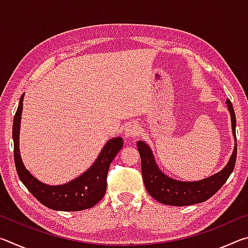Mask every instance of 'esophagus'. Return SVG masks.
<instances>
[{"label": "esophagus", "mask_w": 248, "mask_h": 248, "mask_svg": "<svg viewBox=\"0 0 248 248\" xmlns=\"http://www.w3.org/2000/svg\"><path fill=\"white\" fill-rule=\"evenodd\" d=\"M141 134V128L138 123H130L127 124L124 127V137L128 139H137Z\"/></svg>", "instance_id": "esophagus-1"}]
</instances>
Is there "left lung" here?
I'll return each mask as SVG.
<instances>
[{
    "label": "left lung",
    "instance_id": "1",
    "mask_svg": "<svg viewBox=\"0 0 248 248\" xmlns=\"http://www.w3.org/2000/svg\"><path fill=\"white\" fill-rule=\"evenodd\" d=\"M228 109L231 114L232 121V132L235 142H236V118L231 100H226ZM138 151L141 157V170L143 177L144 186L150 196L157 200L158 202L183 207L190 205L208 200L223 186L232 173L236 162L237 145L235 143L233 153L225 167L219 173L210 176L208 178L198 180V182H180V180L171 179L165 175L157 167L150 146L143 141L137 142Z\"/></svg>",
    "mask_w": 248,
    "mask_h": 248
}]
</instances>
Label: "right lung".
<instances>
[{"label":"right lung","instance_id":"add662e5","mask_svg":"<svg viewBox=\"0 0 248 248\" xmlns=\"http://www.w3.org/2000/svg\"><path fill=\"white\" fill-rule=\"evenodd\" d=\"M24 94L19 99L13 121L14 162L17 175L29 192L46 207L58 211H81L98 203L105 196L107 188L109 166L117 153L124 146L123 138L109 140L98 157L85 173L60 186H49L33 177L24 166L19 153V128L22 118Z\"/></svg>","mask_w":248,"mask_h":248}]
</instances>
